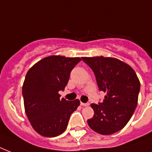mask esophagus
Here are the masks:
<instances>
[{"instance_id": "obj_1", "label": "esophagus", "mask_w": 152, "mask_h": 152, "mask_svg": "<svg viewBox=\"0 0 152 152\" xmlns=\"http://www.w3.org/2000/svg\"><path fill=\"white\" fill-rule=\"evenodd\" d=\"M80 105L82 106H88L89 104H88V103H83V102H80Z\"/></svg>"}]
</instances>
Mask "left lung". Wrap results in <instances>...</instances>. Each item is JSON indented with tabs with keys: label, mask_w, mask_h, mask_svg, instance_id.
<instances>
[{
	"label": "left lung",
	"mask_w": 152,
	"mask_h": 152,
	"mask_svg": "<svg viewBox=\"0 0 152 152\" xmlns=\"http://www.w3.org/2000/svg\"><path fill=\"white\" fill-rule=\"evenodd\" d=\"M95 73L98 87L106 93L102 103L91 104L94 116L89 127L97 133L111 135L129 122L138 103L140 83L132 67L114 57H83Z\"/></svg>",
	"instance_id": "left-lung-1"
}]
</instances>
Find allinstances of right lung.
<instances>
[{"mask_svg": "<svg viewBox=\"0 0 152 152\" xmlns=\"http://www.w3.org/2000/svg\"><path fill=\"white\" fill-rule=\"evenodd\" d=\"M80 57L52 55L28 70L23 84L25 113L31 125L42 137H54L65 131L69 118L80 106V100L60 99L70 72Z\"/></svg>", "mask_w": 152, "mask_h": 152, "instance_id": "1", "label": "right lung"}]
</instances>
